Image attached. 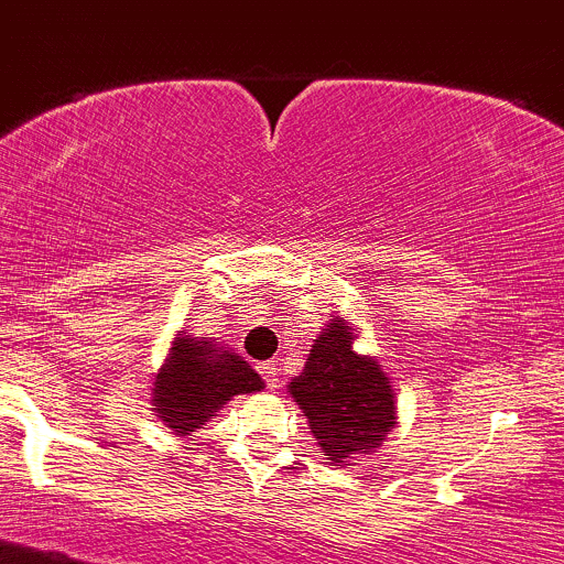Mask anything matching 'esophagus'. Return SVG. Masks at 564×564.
<instances>
[{
    "instance_id": "obj_1",
    "label": "esophagus",
    "mask_w": 564,
    "mask_h": 564,
    "mask_svg": "<svg viewBox=\"0 0 564 564\" xmlns=\"http://www.w3.org/2000/svg\"><path fill=\"white\" fill-rule=\"evenodd\" d=\"M260 375H263V380H265V386L269 388H280V367H276L274 361H265V364H260Z\"/></svg>"
}]
</instances>
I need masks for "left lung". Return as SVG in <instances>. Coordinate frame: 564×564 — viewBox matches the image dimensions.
<instances>
[{
  "instance_id": "1",
  "label": "left lung",
  "mask_w": 564,
  "mask_h": 564,
  "mask_svg": "<svg viewBox=\"0 0 564 564\" xmlns=\"http://www.w3.org/2000/svg\"><path fill=\"white\" fill-rule=\"evenodd\" d=\"M356 328L334 317L312 345L304 371L288 386L330 467L361 462L397 423L393 388L377 358L352 350Z\"/></svg>"
}]
</instances>
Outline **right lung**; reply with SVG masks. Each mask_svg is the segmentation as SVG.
<instances>
[{
    "mask_svg": "<svg viewBox=\"0 0 564 564\" xmlns=\"http://www.w3.org/2000/svg\"><path fill=\"white\" fill-rule=\"evenodd\" d=\"M260 388L263 380L239 352L219 347L208 336L178 330L154 380L152 410L176 437H187L230 399Z\"/></svg>",
    "mask_w": 564,
    "mask_h": 564,
    "instance_id": "right-lung-1",
    "label": "right lung"
}]
</instances>
